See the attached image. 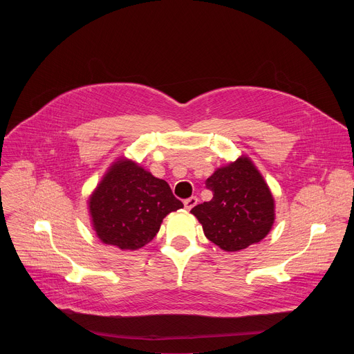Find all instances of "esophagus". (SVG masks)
<instances>
[{
  "instance_id": "34e87169",
  "label": "esophagus",
  "mask_w": 354,
  "mask_h": 354,
  "mask_svg": "<svg viewBox=\"0 0 354 354\" xmlns=\"http://www.w3.org/2000/svg\"><path fill=\"white\" fill-rule=\"evenodd\" d=\"M183 205H185V209H186V210H192V209L197 205V197H196V196H192V197L186 198V200L183 201Z\"/></svg>"
}]
</instances>
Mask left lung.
I'll use <instances>...</instances> for the list:
<instances>
[{
  "instance_id": "obj_1",
  "label": "left lung",
  "mask_w": 354,
  "mask_h": 354,
  "mask_svg": "<svg viewBox=\"0 0 354 354\" xmlns=\"http://www.w3.org/2000/svg\"><path fill=\"white\" fill-rule=\"evenodd\" d=\"M206 187L213 198L190 212L205 235L227 252H236L263 239L274 221V201L259 171L246 157L217 169Z\"/></svg>"
}]
</instances>
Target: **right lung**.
Instances as JSON below:
<instances>
[{
  "label": "right lung",
  "instance_id": "add662e5",
  "mask_svg": "<svg viewBox=\"0 0 354 354\" xmlns=\"http://www.w3.org/2000/svg\"><path fill=\"white\" fill-rule=\"evenodd\" d=\"M169 185L131 161H118L89 198L100 241L120 249H138L160 231L167 214L182 209Z\"/></svg>",
  "mask_w": 354,
  "mask_h": 354
}]
</instances>
